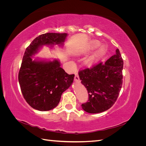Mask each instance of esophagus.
<instances>
[{
  "mask_svg": "<svg viewBox=\"0 0 146 146\" xmlns=\"http://www.w3.org/2000/svg\"><path fill=\"white\" fill-rule=\"evenodd\" d=\"M78 80H79L78 75L77 74H76V75H75V77H74V80L76 82H77V81H78Z\"/></svg>",
  "mask_w": 146,
  "mask_h": 146,
  "instance_id": "34e87169",
  "label": "esophagus"
}]
</instances>
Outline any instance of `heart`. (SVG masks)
<instances>
[{"label":"heart","mask_w":146,"mask_h":146,"mask_svg":"<svg viewBox=\"0 0 146 146\" xmlns=\"http://www.w3.org/2000/svg\"><path fill=\"white\" fill-rule=\"evenodd\" d=\"M94 46H98V42H94ZM100 53H101V49L99 50V51L98 52V53H97V54H98V55H100Z\"/></svg>","instance_id":"heart-1"}]
</instances>
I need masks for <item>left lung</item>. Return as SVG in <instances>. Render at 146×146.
<instances>
[{
	"instance_id": "obj_1",
	"label": "left lung",
	"mask_w": 146,
	"mask_h": 146,
	"mask_svg": "<svg viewBox=\"0 0 146 146\" xmlns=\"http://www.w3.org/2000/svg\"><path fill=\"white\" fill-rule=\"evenodd\" d=\"M123 60L118 48L105 63L99 62L78 72L81 82L89 95L88 101L82 104L84 111L99 113L115 103L122 85Z\"/></svg>"
}]
</instances>
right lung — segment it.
Here are the masks:
<instances>
[{"label":"right lung","mask_w":146,"mask_h":146,"mask_svg":"<svg viewBox=\"0 0 146 146\" xmlns=\"http://www.w3.org/2000/svg\"><path fill=\"white\" fill-rule=\"evenodd\" d=\"M67 33H47L39 35L25 51L18 80L24 98L33 108L48 111L56 107L61 94L72 85L74 74L69 75L58 60H33L32 55L43 45H63Z\"/></svg>","instance_id":"add662e5"}]
</instances>
